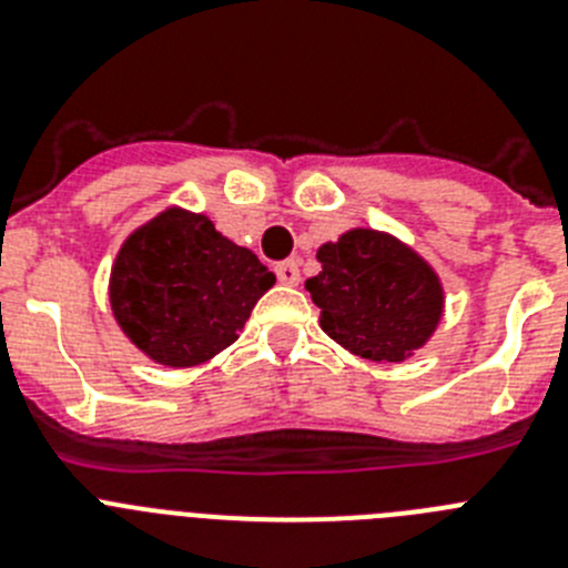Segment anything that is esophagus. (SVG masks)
<instances>
[{"label":"esophagus","instance_id":"esophagus-1","mask_svg":"<svg viewBox=\"0 0 568 568\" xmlns=\"http://www.w3.org/2000/svg\"><path fill=\"white\" fill-rule=\"evenodd\" d=\"M275 278H278L281 284H298L301 281L298 261L287 258V261H281V264H275Z\"/></svg>","mask_w":568,"mask_h":568}]
</instances>
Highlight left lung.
<instances>
[{
  "mask_svg": "<svg viewBox=\"0 0 568 568\" xmlns=\"http://www.w3.org/2000/svg\"><path fill=\"white\" fill-rule=\"evenodd\" d=\"M321 273L307 281L321 327L349 353L404 361L433 335L444 307L435 273L395 239L373 230L344 233L318 250Z\"/></svg>",
  "mask_w": 568,
  "mask_h": 568,
  "instance_id": "obj_1",
  "label": "left lung"
}]
</instances>
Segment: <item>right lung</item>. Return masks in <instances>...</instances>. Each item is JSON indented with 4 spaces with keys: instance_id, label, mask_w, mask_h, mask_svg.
<instances>
[{
    "instance_id": "1",
    "label": "right lung",
    "mask_w": 568,
    "mask_h": 568,
    "mask_svg": "<svg viewBox=\"0 0 568 568\" xmlns=\"http://www.w3.org/2000/svg\"><path fill=\"white\" fill-rule=\"evenodd\" d=\"M275 284L250 250L204 215L168 210L124 241L110 275L119 327L164 366H193L239 338Z\"/></svg>"
}]
</instances>
